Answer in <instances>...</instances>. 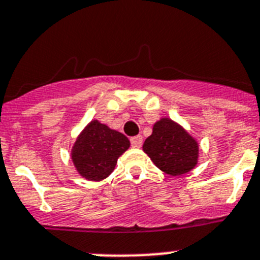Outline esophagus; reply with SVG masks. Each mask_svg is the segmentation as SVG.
I'll use <instances>...</instances> for the list:
<instances>
[{
	"instance_id": "1",
	"label": "esophagus",
	"mask_w": 260,
	"mask_h": 260,
	"mask_svg": "<svg viewBox=\"0 0 260 260\" xmlns=\"http://www.w3.org/2000/svg\"><path fill=\"white\" fill-rule=\"evenodd\" d=\"M142 142H144V139H142V136H135L131 139V145L133 147H141Z\"/></svg>"
}]
</instances>
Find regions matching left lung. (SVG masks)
Returning <instances> with one entry per match:
<instances>
[{"instance_id": "left-lung-1", "label": "left lung", "mask_w": 260, "mask_h": 260, "mask_svg": "<svg viewBox=\"0 0 260 260\" xmlns=\"http://www.w3.org/2000/svg\"><path fill=\"white\" fill-rule=\"evenodd\" d=\"M142 150L154 165L171 176H180L193 170L198 162V142L180 124L162 118L153 127Z\"/></svg>"}]
</instances>
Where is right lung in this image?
<instances>
[{
    "label": "right lung",
    "mask_w": 260,
    "mask_h": 260,
    "mask_svg": "<svg viewBox=\"0 0 260 260\" xmlns=\"http://www.w3.org/2000/svg\"><path fill=\"white\" fill-rule=\"evenodd\" d=\"M129 140L98 120H92L75 141L71 159L86 180L101 181L115 168L118 158L128 150Z\"/></svg>",
    "instance_id": "1"
}]
</instances>
